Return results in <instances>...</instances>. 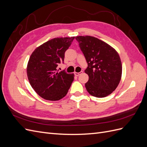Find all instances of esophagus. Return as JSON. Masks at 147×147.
<instances>
[{
  "label": "esophagus",
  "mask_w": 147,
  "mask_h": 147,
  "mask_svg": "<svg viewBox=\"0 0 147 147\" xmlns=\"http://www.w3.org/2000/svg\"><path fill=\"white\" fill-rule=\"evenodd\" d=\"M82 73H83L82 71H81L80 72H75L74 74H75V76H78V75H79L80 74H81Z\"/></svg>",
  "instance_id": "34e87169"
}]
</instances>
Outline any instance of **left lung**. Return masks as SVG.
Masks as SVG:
<instances>
[{
  "mask_svg": "<svg viewBox=\"0 0 147 147\" xmlns=\"http://www.w3.org/2000/svg\"><path fill=\"white\" fill-rule=\"evenodd\" d=\"M85 57L89 76L85 87L90 94L104 97L115 90L121 80L122 64L118 52L109 44L92 36L75 37Z\"/></svg>",
  "mask_w": 147,
  "mask_h": 147,
  "instance_id": "8db88e82",
  "label": "left lung"
}]
</instances>
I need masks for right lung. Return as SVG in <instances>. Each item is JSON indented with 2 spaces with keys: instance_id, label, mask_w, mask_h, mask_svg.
I'll use <instances>...</instances> for the list:
<instances>
[{
  "instance_id": "right-lung-1",
  "label": "right lung",
  "mask_w": 147,
  "mask_h": 147,
  "mask_svg": "<svg viewBox=\"0 0 147 147\" xmlns=\"http://www.w3.org/2000/svg\"><path fill=\"white\" fill-rule=\"evenodd\" d=\"M75 37H57L43 43L33 51L27 66L29 82L42 98L58 100L67 94L74 80V74L58 72L57 67L64 63L65 51Z\"/></svg>"
}]
</instances>
